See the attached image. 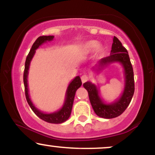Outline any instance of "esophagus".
Instances as JSON below:
<instances>
[{
  "instance_id": "obj_1",
  "label": "esophagus",
  "mask_w": 155,
  "mask_h": 155,
  "mask_svg": "<svg viewBox=\"0 0 155 155\" xmlns=\"http://www.w3.org/2000/svg\"><path fill=\"white\" fill-rule=\"evenodd\" d=\"M81 81H82V83H84L89 80V76L87 75V74H84V75L81 76Z\"/></svg>"
}]
</instances>
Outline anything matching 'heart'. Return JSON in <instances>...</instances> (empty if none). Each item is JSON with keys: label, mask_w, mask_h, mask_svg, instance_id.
<instances>
[{"label": "heart", "mask_w": 155, "mask_h": 155, "mask_svg": "<svg viewBox=\"0 0 155 155\" xmlns=\"http://www.w3.org/2000/svg\"><path fill=\"white\" fill-rule=\"evenodd\" d=\"M99 47V43L97 41H89L86 42L84 44V49L86 52H90V51H92L95 50L96 49H97Z\"/></svg>", "instance_id": "b5f03b06"}]
</instances>
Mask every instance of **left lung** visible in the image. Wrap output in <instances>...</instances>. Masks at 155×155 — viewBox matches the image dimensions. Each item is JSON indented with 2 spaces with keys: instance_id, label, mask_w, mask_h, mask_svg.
Returning <instances> with one entry per match:
<instances>
[{
  "instance_id": "8db88e82",
  "label": "left lung",
  "mask_w": 155,
  "mask_h": 155,
  "mask_svg": "<svg viewBox=\"0 0 155 155\" xmlns=\"http://www.w3.org/2000/svg\"><path fill=\"white\" fill-rule=\"evenodd\" d=\"M114 62H119L122 64L125 76L124 91L118 101L111 104H105L99 96L98 90L95 84L90 81L84 83L83 84L84 87L87 90L90 104L95 113L98 117L105 119L115 118L122 114L129 106L135 90L134 74L128 52L122 46L120 41L117 37L114 36L111 54L102 58L98 62V64L96 65V67L101 69L104 65Z\"/></svg>"
}]
</instances>
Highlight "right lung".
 <instances>
[{
	"label": "right lung",
	"instance_id": "obj_1",
	"mask_svg": "<svg viewBox=\"0 0 155 155\" xmlns=\"http://www.w3.org/2000/svg\"><path fill=\"white\" fill-rule=\"evenodd\" d=\"M53 38H54L53 35H43V36L38 37L35 40V41L33 43V46H32L29 54L27 56L25 65L24 74H23V81H24L25 92L26 100L28 101L30 107L33 110V111L34 112L39 118L41 119L42 120L45 121V122L53 124H60L65 122L69 118L71 113L72 106L73 104H74L76 92L81 85V81L79 76L75 77V79H74V80H73L70 83V84L68 85V87L66 91V97H65V101L63 107L60 108V110H59L58 111L54 112V113L51 114L43 113V112L39 111L38 108L35 107V106L32 103L31 98H30L28 88V70H29L30 63H31L32 58H33V55H34L35 52V49H38L39 46L41 45L42 44L45 43L47 41H50Z\"/></svg>",
	"mask_w": 155,
	"mask_h": 155
}]
</instances>
